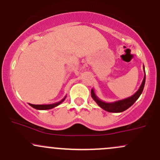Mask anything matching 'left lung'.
I'll use <instances>...</instances> for the list:
<instances>
[{
	"label": "left lung",
	"instance_id": "left-lung-1",
	"mask_svg": "<svg viewBox=\"0 0 160 160\" xmlns=\"http://www.w3.org/2000/svg\"><path fill=\"white\" fill-rule=\"evenodd\" d=\"M143 72H144L145 73L144 66H143ZM145 80H146V74H144V77H143L142 83H141V85L140 86L139 89L137 91V92H136L135 94H134L132 96L128 97V98H125V99L116 100V101L111 102V103L103 101V100H100V98L97 96L93 88L91 89V98H92L94 101L98 103V105L99 106L100 108L104 109V110L107 111V112H123V111L126 110V109H128L130 107H132V106L134 104V102L139 98V97L141 96V94H142L143 88H144Z\"/></svg>",
	"mask_w": 160,
	"mask_h": 160
}]
</instances>
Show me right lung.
<instances>
[{"instance_id":"right-lung-1","label":"right lung","mask_w":160,"mask_h":160,"mask_svg":"<svg viewBox=\"0 0 160 160\" xmlns=\"http://www.w3.org/2000/svg\"><path fill=\"white\" fill-rule=\"evenodd\" d=\"M66 98V96L63 98V99L61 100L60 101L57 102V103H52V104H44H44H40V105H38V104L35 105V104H32V103H28V104H29V105L31 106L32 107H33L34 109H39V110H46V109H53V108H54V107H57V106H59L61 103H62V102L65 100Z\"/></svg>"}]
</instances>
